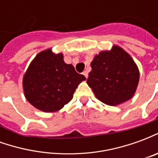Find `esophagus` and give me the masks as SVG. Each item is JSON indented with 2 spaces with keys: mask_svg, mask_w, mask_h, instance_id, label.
I'll list each match as a JSON object with an SVG mask.
<instances>
[{
  "mask_svg": "<svg viewBox=\"0 0 158 158\" xmlns=\"http://www.w3.org/2000/svg\"><path fill=\"white\" fill-rule=\"evenodd\" d=\"M83 74H84V76L85 77L86 79L88 78V72H87V71H84V72H83Z\"/></svg>",
  "mask_w": 158,
  "mask_h": 158,
  "instance_id": "obj_1",
  "label": "esophagus"
}]
</instances>
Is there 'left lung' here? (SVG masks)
I'll return each mask as SVG.
<instances>
[{
  "mask_svg": "<svg viewBox=\"0 0 158 158\" xmlns=\"http://www.w3.org/2000/svg\"><path fill=\"white\" fill-rule=\"evenodd\" d=\"M87 79L97 99L117 106L131 99L139 80V69L128 52L118 45L95 56Z\"/></svg>",
  "mask_w": 158,
  "mask_h": 158,
  "instance_id": "1",
  "label": "left lung"
}]
</instances>
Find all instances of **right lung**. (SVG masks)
Here are the masks:
<instances>
[{
	"instance_id": "add662e5",
	"label": "right lung",
	"mask_w": 158,
	"mask_h": 158,
	"mask_svg": "<svg viewBox=\"0 0 158 158\" xmlns=\"http://www.w3.org/2000/svg\"><path fill=\"white\" fill-rule=\"evenodd\" d=\"M85 77L67 64L62 53L46 49L35 56L23 78V93L36 109L45 113L61 110L73 99V93Z\"/></svg>"
}]
</instances>
